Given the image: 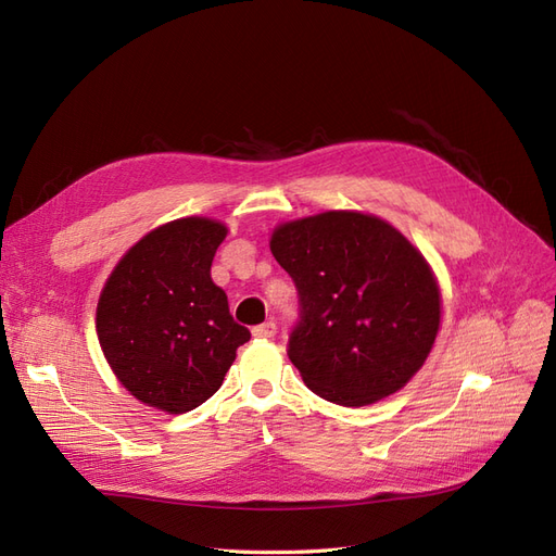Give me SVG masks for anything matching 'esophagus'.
Here are the masks:
<instances>
[{
  "label": "esophagus",
  "mask_w": 556,
  "mask_h": 556,
  "mask_svg": "<svg viewBox=\"0 0 556 556\" xmlns=\"http://www.w3.org/2000/svg\"><path fill=\"white\" fill-rule=\"evenodd\" d=\"M252 334H254L256 339H275L277 325H275L273 320H267V323H263V325H256L254 330H252Z\"/></svg>",
  "instance_id": "34e87169"
}]
</instances>
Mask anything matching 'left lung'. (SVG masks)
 Segmentation results:
<instances>
[{"label": "left lung", "mask_w": 556, "mask_h": 556, "mask_svg": "<svg viewBox=\"0 0 556 556\" xmlns=\"http://www.w3.org/2000/svg\"><path fill=\"white\" fill-rule=\"evenodd\" d=\"M270 250L300 295L289 357L314 394L362 407L413 380L440 332L442 293L399 229L325 211L275 226Z\"/></svg>", "instance_id": "obj_1"}]
</instances>
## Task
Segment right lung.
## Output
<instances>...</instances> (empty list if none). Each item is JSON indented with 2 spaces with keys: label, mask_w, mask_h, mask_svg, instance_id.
<instances>
[{
  "label": "right lung",
  "mask_w": 556,
  "mask_h": 556,
  "mask_svg": "<svg viewBox=\"0 0 556 556\" xmlns=\"http://www.w3.org/2000/svg\"><path fill=\"white\" fill-rule=\"evenodd\" d=\"M229 233L211 217L157 226L121 256L102 286L96 332L118 382L143 405L182 415L208 401L250 330L211 279Z\"/></svg>",
  "instance_id": "1"
}]
</instances>
